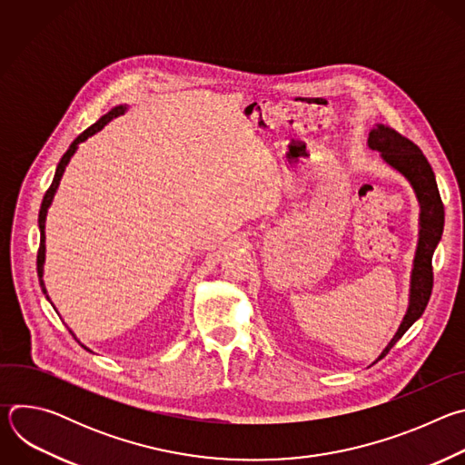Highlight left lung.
Segmentation results:
<instances>
[{"instance_id":"obj_1","label":"left lung","mask_w":465,"mask_h":465,"mask_svg":"<svg viewBox=\"0 0 465 465\" xmlns=\"http://www.w3.org/2000/svg\"><path fill=\"white\" fill-rule=\"evenodd\" d=\"M368 147L377 151L386 165L409 180L420 204V233L411 274L409 307L397 333L379 355V359H382L393 348V344L407 333L409 327L423 314L429 303L432 292V253L443 233L445 213L436 185V176L418 145L403 138L393 128L377 123L368 134Z\"/></svg>"}]
</instances>
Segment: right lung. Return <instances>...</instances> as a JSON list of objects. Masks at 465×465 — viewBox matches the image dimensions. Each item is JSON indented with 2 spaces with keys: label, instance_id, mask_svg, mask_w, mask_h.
<instances>
[{
  "label": "right lung",
  "instance_id": "obj_1",
  "mask_svg": "<svg viewBox=\"0 0 465 465\" xmlns=\"http://www.w3.org/2000/svg\"><path fill=\"white\" fill-rule=\"evenodd\" d=\"M128 110V106L126 104H119V106H114L108 114H104L97 123H94L92 126H88L83 134L70 145V149L65 151V154L60 158V162H58V165H56V171H54V178H53V182H51V185H49V189L45 191V194H44V201H42V206H40V213H38V228H40V248H38V255H36V271H38V280H40V287H42V291H44V294H45V298L49 300V296H47V291H45V285H44V262H45V217H47V210H49V206H51V203H53V198H54V193H56V189H58V183H60V180H62V174H64V171H65V167H68V163H70V160L74 158V154L77 153V149H79V143H83V142H86L90 136H94V134H97L99 130H103V126L104 124H108L114 117H117V115H123L124 112ZM51 302V300H49ZM70 333L74 335V331L70 329ZM75 337V335H74ZM84 350H88L86 346H83ZM90 351V350H88Z\"/></svg>",
  "mask_w": 465,
  "mask_h": 465
}]
</instances>
